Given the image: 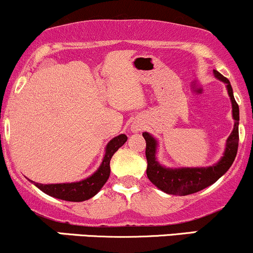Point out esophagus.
<instances>
[{
    "instance_id": "34e87169",
    "label": "esophagus",
    "mask_w": 253,
    "mask_h": 253,
    "mask_svg": "<svg viewBox=\"0 0 253 253\" xmlns=\"http://www.w3.org/2000/svg\"><path fill=\"white\" fill-rule=\"evenodd\" d=\"M132 131H133V132H139L140 131V127H138V126L132 127Z\"/></svg>"
}]
</instances>
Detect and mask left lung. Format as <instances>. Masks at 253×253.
<instances>
[{
    "label": "left lung",
    "mask_w": 253,
    "mask_h": 253,
    "mask_svg": "<svg viewBox=\"0 0 253 253\" xmlns=\"http://www.w3.org/2000/svg\"><path fill=\"white\" fill-rule=\"evenodd\" d=\"M213 75L214 78L225 84L230 102H232L234 119V128L227 139L223 156L217 164L207 167H178V169L162 166L156 159L159 145L158 140L148 132L143 133V137L147 142V149H145V156L148 161L147 175L149 180L164 193L182 196L198 193L217 182L230 169L235 160L239 144V105L234 98L229 80L225 79L217 70H213Z\"/></svg>",
    "instance_id": "left-lung-1"
}]
</instances>
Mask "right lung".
Wrapping results in <instances>:
<instances>
[{
	"label": "right lung",
	"instance_id": "obj_1",
	"mask_svg": "<svg viewBox=\"0 0 253 253\" xmlns=\"http://www.w3.org/2000/svg\"><path fill=\"white\" fill-rule=\"evenodd\" d=\"M127 135L120 134L118 137L113 138L108 143L105 148L104 158H103L102 164L98 167L97 171L89 177L84 179L79 180V182L73 183H57V184H41L34 180L29 179L31 183L35 184V187L40 190L43 191L47 195L53 196L55 199L65 201H73V203H80V201L88 200L93 198L105 184L106 180L110 175V160L114 154L126 143Z\"/></svg>",
	"mask_w": 253,
	"mask_h": 253
}]
</instances>
